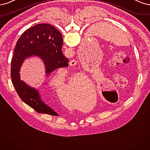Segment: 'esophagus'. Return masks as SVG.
I'll return each mask as SVG.
<instances>
[{
  "label": "esophagus",
  "mask_w": 150,
  "mask_h": 150,
  "mask_svg": "<svg viewBox=\"0 0 150 150\" xmlns=\"http://www.w3.org/2000/svg\"><path fill=\"white\" fill-rule=\"evenodd\" d=\"M76 63V62L75 60H71L69 62V65H70V66H74V65H75Z\"/></svg>",
  "instance_id": "esophagus-1"
}]
</instances>
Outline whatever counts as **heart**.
<instances>
[{
	"mask_svg": "<svg viewBox=\"0 0 150 150\" xmlns=\"http://www.w3.org/2000/svg\"><path fill=\"white\" fill-rule=\"evenodd\" d=\"M86 76L83 75H79L75 76L74 78H72L71 81L68 85V87H67V85L65 83H62V84H57V81L59 80V75H57L55 76V77L53 79V85L57 88L60 89L63 91H64L65 92H69L70 94L73 95L75 90H76V86L78 85L81 81H83L85 80Z\"/></svg>",
	"mask_w": 150,
	"mask_h": 150,
	"instance_id": "b5f03b06",
	"label": "heart"
}]
</instances>
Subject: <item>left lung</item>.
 Masks as SVG:
<instances>
[{
  "instance_id": "1",
  "label": "left lung",
  "mask_w": 150,
  "mask_h": 150,
  "mask_svg": "<svg viewBox=\"0 0 150 150\" xmlns=\"http://www.w3.org/2000/svg\"><path fill=\"white\" fill-rule=\"evenodd\" d=\"M103 96H105V98L106 99H107V100H108V98L107 97V96H106V95H105V94H103Z\"/></svg>"
}]
</instances>
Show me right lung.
<instances>
[{
    "mask_svg": "<svg viewBox=\"0 0 150 150\" xmlns=\"http://www.w3.org/2000/svg\"><path fill=\"white\" fill-rule=\"evenodd\" d=\"M62 45L61 33L50 24L43 23L25 30L16 43L11 62L12 84L21 99L38 113L59 116L41 100L37 90L21 80L20 68L25 59L32 55L43 60L48 75L56 69L68 67V59L62 52Z\"/></svg>",
    "mask_w": 150,
    "mask_h": 150,
    "instance_id": "right-lung-1",
    "label": "right lung"
}]
</instances>
